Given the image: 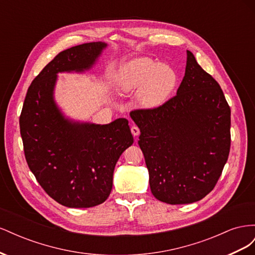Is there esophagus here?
<instances>
[{
  "label": "esophagus",
  "mask_w": 255,
  "mask_h": 255,
  "mask_svg": "<svg viewBox=\"0 0 255 255\" xmlns=\"http://www.w3.org/2000/svg\"><path fill=\"white\" fill-rule=\"evenodd\" d=\"M130 132H132V134H133L135 137H137L138 135L140 134V129H139V128H138L137 126H133L132 128H130Z\"/></svg>",
  "instance_id": "obj_1"
}]
</instances>
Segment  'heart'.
<instances>
[{
	"mask_svg": "<svg viewBox=\"0 0 255 255\" xmlns=\"http://www.w3.org/2000/svg\"><path fill=\"white\" fill-rule=\"evenodd\" d=\"M176 75L171 68L149 58H137L122 72L119 85L127 94L139 93L138 99L146 109L164 104L175 86Z\"/></svg>",
	"mask_w": 255,
	"mask_h": 255,
	"instance_id": "b5f03b06",
	"label": "heart"
}]
</instances>
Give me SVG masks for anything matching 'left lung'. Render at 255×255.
I'll return each mask as SVG.
<instances>
[{
	"label": "left lung",
	"instance_id": "8db88e82",
	"mask_svg": "<svg viewBox=\"0 0 255 255\" xmlns=\"http://www.w3.org/2000/svg\"><path fill=\"white\" fill-rule=\"evenodd\" d=\"M140 129L139 144L153 196L168 204H187L214 189L231 146V110L211 74L187 51L176 95L155 109L130 112Z\"/></svg>",
	"mask_w": 255,
	"mask_h": 255
}]
</instances>
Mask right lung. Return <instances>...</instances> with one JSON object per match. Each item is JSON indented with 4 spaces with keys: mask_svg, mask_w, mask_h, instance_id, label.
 <instances>
[{
    "mask_svg": "<svg viewBox=\"0 0 255 255\" xmlns=\"http://www.w3.org/2000/svg\"><path fill=\"white\" fill-rule=\"evenodd\" d=\"M104 48V42H89L57 54L30 84L20 115L28 168L43 190L67 207L103 203L116 164L134 142L127 119L104 126L73 122L54 101L57 73L88 70Z\"/></svg>",
    "mask_w": 255,
    "mask_h": 255,
    "instance_id": "obj_1",
    "label": "right lung"
}]
</instances>
